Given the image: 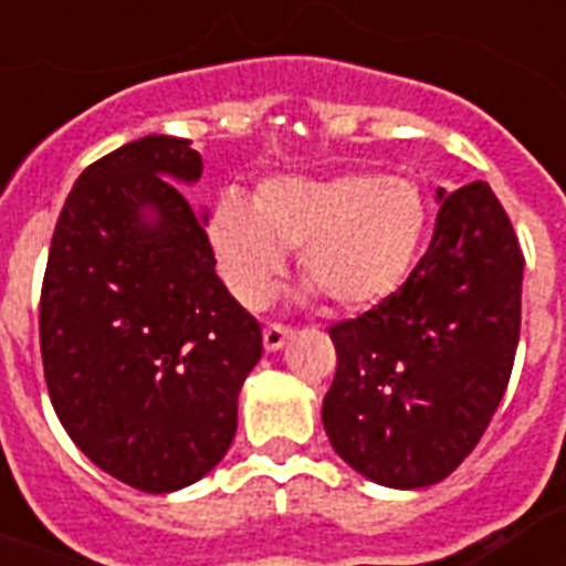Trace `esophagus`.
Wrapping results in <instances>:
<instances>
[{"label":"esophagus","instance_id":"obj_1","mask_svg":"<svg viewBox=\"0 0 566 566\" xmlns=\"http://www.w3.org/2000/svg\"><path fill=\"white\" fill-rule=\"evenodd\" d=\"M293 332L287 326H282V323H270V326H264V349L266 353H275V349H282L284 344H287V337H291Z\"/></svg>","mask_w":566,"mask_h":566}]
</instances>
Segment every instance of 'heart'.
<instances>
[{
	"label": "heart",
	"instance_id": "b5f03b06",
	"mask_svg": "<svg viewBox=\"0 0 566 566\" xmlns=\"http://www.w3.org/2000/svg\"><path fill=\"white\" fill-rule=\"evenodd\" d=\"M429 229L422 190L399 176H273L249 202L226 193L205 238L243 308H261L300 249L302 279L337 308H370L411 275Z\"/></svg>",
	"mask_w": 566,
	"mask_h": 566
}]
</instances>
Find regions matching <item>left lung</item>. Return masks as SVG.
Returning a JSON list of instances; mask_svg holds the SVG:
<instances>
[{
	"mask_svg": "<svg viewBox=\"0 0 566 566\" xmlns=\"http://www.w3.org/2000/svg\"><path fill=\"white\" fill-rule=\"evenodd\" d=\"M438 226L396 293L328 328L323 426L346 464L399 491L447 479L500 408L520 340L523 252L484 181L438 190Z\"/></svg>",
	"mask_w": 566,
	"mask_h": 566,
	"instance_id": "obj_1",
	"label": "left lung"
}]
</instances>
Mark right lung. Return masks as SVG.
<instances>
[{"label":"right lung","instance_id":"right-lung-1","mask_svg":"<svg viewBox=\"0 0 566 566\" xmlns=\"http://www.w3.org/2000/svg\"><path fill=\"white\" fill-rule=\"evenodd\" d=\"M202 158L149 135L78 176L40 293L52 408L108 475L146 493L199 482L229 452L261 326L213 270L205 220L176 185Z\"/></svg>","mask_w":566,"mask_h":566}]
</instances>
